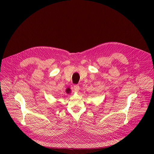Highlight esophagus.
Instances as JSON below:
<instances>
[{
    "mask_svg": "<svg viewBox=\"0 0 154 154\" xmlns=\"http://www.w3.org/2000/svg\"><path fill=\"white\" fill-rule=\"evenodd\" d=\"M74 89L76 91H79L80 90V86L79 85H75L74 86Z\"/></svg>",
    "mask_w": 154,
    "mask_h": 154,
    "instance_id": "obj_1",
    "label": "esophagus"
}]
</instances>
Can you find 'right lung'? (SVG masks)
<instances>
[{
	"label": "right lung",
	"instance_id": "1",
	"mask_svg": "<svg viewBox=\"0 0 154 154\" xmlns=\"http://www.w3.org/2000/svg\"><path fill=\"white\" fill-rule=\"evenodd\" d=\"M66 93H70V89H69V88H67L66 90Z\"/></svg>",
	"mask_w": 154,
	"mask_h": 154
}]
</instances>
